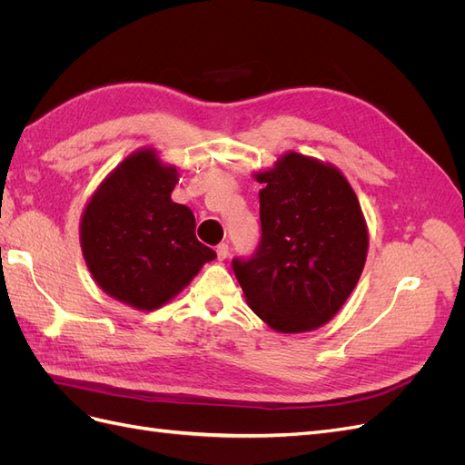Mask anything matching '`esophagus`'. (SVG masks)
<instances>
[{"instance_id": "esophagus-1", "label": "esophagus", "mask_w": 465, "mask_h": 465, "mask_svg": "<svg viewBox=\"0 0 465 465\" xmlns=\"http://www.w3.org/2000/svg\"><path fill=\"white\" fill-rule=\"evenodd\" d=\"M227 256H229V244H227V242H221V244L217 246V258L223 262Z\"/></svg>"}]
</instances>
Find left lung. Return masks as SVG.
Here are the masks:
<instances>
[{"mask_svg": "<svg viewBox=\"0 0 465 465\" xmlns=\"http://www.w3.org/2000/svg\"><path fill=\"white\" fill-rule=\"evenodd\" d=\"M262 241L232 260L248 306L281 333L316 330L353 292L369 252L359 200L330 163L289 151L256 173Z\"/></svg>", "mask_w": 465, "mask_h": 465, "instance_id": "1", "label": "left lung"}]
</instances>
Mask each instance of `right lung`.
<instances>
[{
  "instance_id": "add662e5",
  "label": "right lung",
  "mask_w": 465,
  "mask_h": 465,
  "mask_svg": "<svg viewBox=\"0 0 465 465\" xmlns=\"http://www.w3.org/2000/svg\"><path fill=\"white\" fill-rule=\"evenodd\" d=\"M178 171L145 147L125 157L81 215L83 258L96 285L135 311L161 308L217 254L195 238L192 209L171 193Z\"/></svg>"
}]
</instances>
